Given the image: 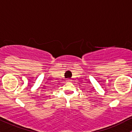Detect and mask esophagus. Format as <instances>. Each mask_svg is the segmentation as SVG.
<instances>
[{
  "instance_id": "esophagus-1",
  "label": "esophagus",
  "mask_w": 132,
  "mask_h": 132,
  "mask_svg": "<svg viewBox=\"0 0 132 132\" xmlns=\"http://www.w3.org/2000/svg\"><path fill=\"white\" fill-rule=\"evenodd\" d=\"M67 81H68V82H71V79H68Z\"/></svg>"
}]
</instances>
